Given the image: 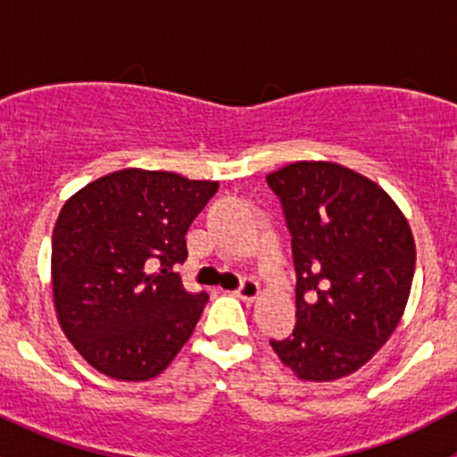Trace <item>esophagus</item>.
<instances>
[{"label":"esophagus","mask_w":457,"mask_h":457,"mask_svg":"<svg viewBox=\"0 0 457 457\" xmlns=\"http://www.w3.org/2000/svg\"><path fill=\"white\" fill-rule=\"evenodd\" d=\"M237 296L241 298V301H245V303H254L256 298L261 296V285H258L256 280H252V278L243 280V285L238 287Z\"/></svg>","instance_id":"obj_1"}]
</instances>
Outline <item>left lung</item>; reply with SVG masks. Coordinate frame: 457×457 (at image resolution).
<instances>
[{"label": "left lung", "instance_id": "1", "mask_svg": "<svg viewBox=\"0 0 457 457\" xmlns=\"http://www.w3.org/2000/svg\"><path fill=\"white\" fill-rule=\"evenodd\" d=\"M267 183L283 201L296 267V327L270 345L301 380H338L367 365L404 314L411 228L376 181L334 161H296Z\"/></svg>", "mask_w": 457, "mask_h": 457}]
</instances>
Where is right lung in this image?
<instances>
[{
	"label": "right lung",
	"instance_id": "right-lung-1",
	"mask_svg": "<svg viewBox=\"0 0 457 457\" xmlns=\"http://www.w3.org/2000/svg\"><path fill=\"white\" fill-rule=\"evenodd\" d=\"M216 190V181L126 168L63 203L50 256L54 312L99 373L152 380L190 340L207 294L186 292L174 265L186 261L187 228Z\"/></svg>",
	"mask_w": 457,
	"mask_h": 457
}]
</instances>
